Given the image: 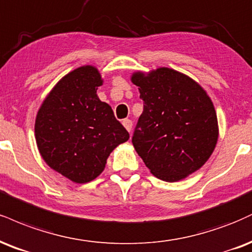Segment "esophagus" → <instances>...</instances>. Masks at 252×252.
Here are the masks:
<instances>
[{
	"label": "esophagus",
	"mask_w": 252,
	"mask_h": 252,
	"mask_svg": "<svg viewBox=\"0 0 252 252\" xmlns=\"http://www.w3.org/2000/svg\"><path fill=\"white\" fill-rule=\"evenodd\" d=\"M122 123H123L124 128L128 130L129 132L131 131V128H132V122H131V121H130V120H123Z\"/></svg>",
	"instance_id": "obj_1"
}]
</instances>
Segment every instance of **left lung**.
Here are the masks:
<instances>
[{
	"instance_id": "left-lung-1",
	"label": "left lung",
	"mask_w": 252,
	"mask_h": 252,
	"mask_svg": "<svg viewBox=\"0 0 252 252\" xmlns=\"http://www.w3.org/2000/svg\"><path fill=\"white\" fill-rule=\"evenodd\" d=\"M143 101L131 142L151 174L176 182L198 170L215 149L217 116L195 81L169 68L131 77Z\"/></svg>"
}]
</instances>
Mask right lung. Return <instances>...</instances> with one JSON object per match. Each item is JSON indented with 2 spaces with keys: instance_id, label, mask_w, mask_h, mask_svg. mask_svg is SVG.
Listing matches in <instances>:
<instances>
[{
  "instance_id": "obj_1",
  "label": "right lung",
  "mask_w": 252,
  "mask_h": 252,
  "mask_svg": "<svg viewBox=\"0 0 252 252\" xmlns=\"http://www.w3.org/2000/svg\"><path fill=\"white\" fill-rule=\"evenodd\" d=\"M101 75L92 65L69 72L39 108L35 136L47 164L75 183H87L104 169L107 158L129 132L113 109L97 97Z\"/></svg>"
}]
</instances>
